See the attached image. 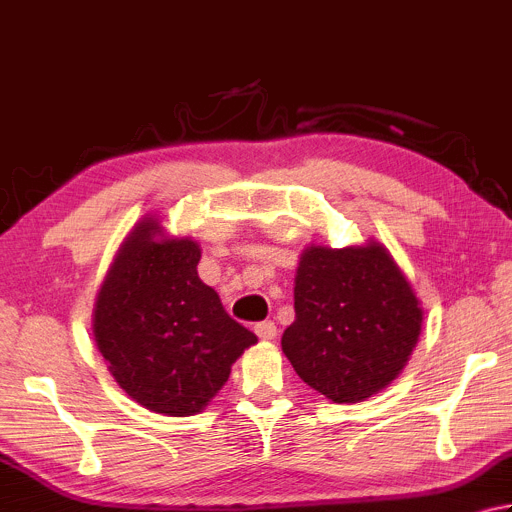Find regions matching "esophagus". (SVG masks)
Segmentation results:
<instances>
[{
	"label": "esophagus",
	"mask_w": 512,
	"mask_h": 512,
	"mask_svg": "<svg viewBox=\"0 0 512 512\" xmlns=\"http://www.w3.org/2000/svg\"><path fill=\"white\" fill-rule=\"evenodd\" d=\"M255 333L259 339L268 342V339L277 337V326H275V322H259V324H255Z\"/></svg>",
	"instance_id": "34e87169"
}]
</instances>
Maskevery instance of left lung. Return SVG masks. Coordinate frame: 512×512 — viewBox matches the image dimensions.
Here are the masks:
<instances>
[{"label":"left lung","mask_w":512,"mask_h":512,"mask_svg":"<svg viewBox=\"0 0 512 512\" xmlns=\"http://www.w3.org/2000/svg\"><path fill=\"white\" fill-rule=\"evenodd\" d=\"M422 308L388 250L308 246L295 275V322L282 350L295 373L335 404H357L402 373Z\"/></svg>","instance_id":"left-lung-1"}]
</instances>
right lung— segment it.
<instances>
[{
  "mask_svg": "<svg viewBox=\"0 0 512 512\" xmlns=\"http://www.w3.org/2000/svg\"><path fill=\"white\" fill-rule=\"evenodd\" d=\"M190 237H164L144 217L119 246L93 310V335L128 397L168 417L197 415L257 337L197 275Z\"/></svg>",
  "mask_w": 512,
  "mask_h": 512,
  "instance_id": "right-lung-1",
  "label": "right lung"
}]
</instances>
